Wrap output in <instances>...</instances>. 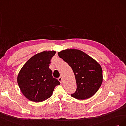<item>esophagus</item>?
<instances>
[{
	"instance_id": "1",
	"label": "esophagus",
	"mask_w": 126,
	"mask_h": 126,
	"mask_svg": "<svg viewBox=\"0 0 126 126\" xmlns=\"http://www.w3.org/2000/svg\"><path fill=\"white\" fill-rule=\"evenodd\" d=\"M58 80L60 81V82L61 83H62V78H61V77L59 78H58Z\"/></svg>"
}]
</instances>
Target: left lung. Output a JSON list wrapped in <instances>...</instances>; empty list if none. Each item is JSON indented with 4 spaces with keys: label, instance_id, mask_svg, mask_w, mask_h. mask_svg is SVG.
Segmentation results:
<instances>
[{
    "label": "left lung",
    "instance_id": "obj_1",
    "mask_svg": "<svg viewBox=\"0 0 126 126\" xmlns=\"http://www.w3.org/2000/svg\"><path fill=\"white\" fill-rule=\"evenodd\" d=\"M58 55L71 67L77 82V89L71 96L78 100L91 98L98 91L103 81L100 64L81 50L66 49Z\"/></svg>",
    "mask_w": 126,
    "mask_h": 126
}]
</instances>
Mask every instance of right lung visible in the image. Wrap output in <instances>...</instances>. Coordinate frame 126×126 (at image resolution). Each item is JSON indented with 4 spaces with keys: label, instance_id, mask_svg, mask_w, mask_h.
I'll return each mask as SVG.
<instances>
[{
    "label": "right lung",
    "instance_id": "add662e5",
    "mask_svg": "<svg viewBox=\"0 0 126 126\" xmlns=\"http://www.w3.org/2000/svg\"><path fill=\"white\" fill-rule=\"evenodd\" d=\"M55 51H43L32 56L21 67L17 83L23 95L30 101L40 102L51 97L60 82L52 76L49 66Z\"/></svg>",
    "mask_w": 126,
    "mask_h": 126
}]
</instances>
